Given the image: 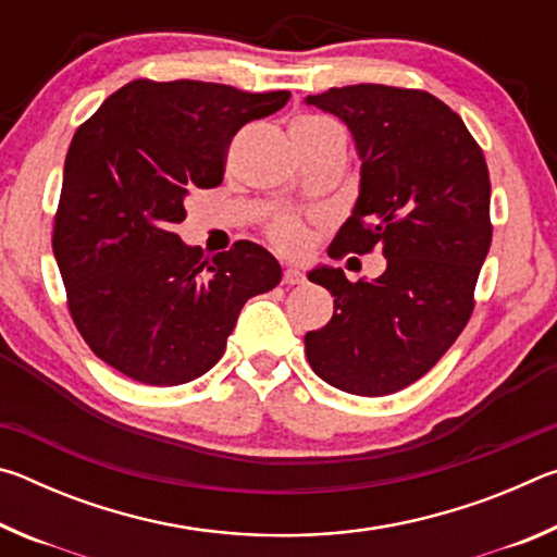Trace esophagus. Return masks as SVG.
<instances>
[{
  "instance_id": "34e87169",
  "label": "esophagus",
  "mask_w": 557,
  "mask_h": 557,
  "mask_svg": "<svg viewBox=\"0 0 557 557\" xmlns=\"http://www.w3.org/2000/svg\"><path fill=\"white\" fill-rule=\"evenodd\" d=\"M282 282H285V285H301V282H305V272L295 265H287L285 272H282Z\"/></svg>"
}]
</instances>
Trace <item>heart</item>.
<instances>
[{"instance_id":"obj_1","label":"heart","mask_w":557,"mask_h":557,"mask_svg":"<svg viewBox=\"0 0 557 557\" xmlns=\"http://www.w3.org/2000/svg\"><path fill=\"white\" fill-rule=\"evenodd\" d=\"M317 125H324V120L299 117L292 122V127H317ZM265 233L272 245H277L280 250H287V252L301 250L307 243V225L301 223L297 215H275V219L268 223Z\"/></svg>"}]
</instances>
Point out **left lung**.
Here are the masks:
<instances>
[{
	"mask_svg": "<svg viewBox=\"0 0 557 557\" xmlns=\"http://www.w3.org/2000/svg\"><path fill=\"white\" fill-rule=\"evenodd\" d=\"M351 129L361 191L332 258L383 250L373 282L342 268L309 280L334 297V317L307 332L319 379L354 395H391L422 379L457 342L474 309V287L492 245V184L482 147L445 102L425 90L361 86L307 96Z\"/></svg>",
	"mask_w": 557,
	"mask_h": 557,
	"instance_id": "left-lung-1",
	"label": "left lung"
}]
</instances>
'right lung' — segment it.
<instances>
[{"label":"right lung","mask_w":557,"mask_h":557,"mask_svg":"<svg viewBox=\"0 0 557 557\" xmlns=\"http://www.w3.org/2000/svg\"><path fill=\"white\" fill-rule=\"evenodd\" d=\"M287 90L132 81L83 122L65 154L53 256L90 351L145 385H182L219 363L245 301L277 287L280 262L238 240L206 258L174 225L191 188L223 182L228 145Z\"/></svg>","instance_id":"1"}]
</instances>
